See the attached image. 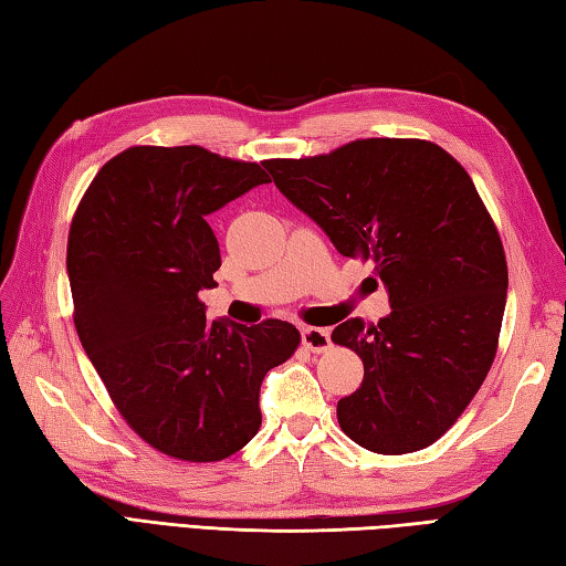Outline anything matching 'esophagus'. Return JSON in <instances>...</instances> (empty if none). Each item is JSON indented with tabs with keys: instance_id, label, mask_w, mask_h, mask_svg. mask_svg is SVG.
<instances>
[{
	"instance_id": "esophagus-1",
	"label": "esophagus",
	"mask_w": 566,
	"mask_h": 566,
	"mask_svg": "<svg viewBox=\"0 0 566 566\" xmlns=\"http://www.w3.org/2000/svg\"><path fill=\"white\" fill-rule=\"evenodd\" d=\"M302 343L311 353H326L331 347V331L328 328H304Z\"/></svg>"
}]
</instances>
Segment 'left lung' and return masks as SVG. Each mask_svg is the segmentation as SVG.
Segmentation results:
<instances>
[{"label": "left lung", "mask_w": 566, "mask_h": 566, "mask_svg": "<svg viewBox=\"0 0 566 566\" xmlns=\"http://www.w3.org/2000/svg\"><path fill=\"white\" fill-rule=\"evenodd\" d=\"M264 167L340 255L375 262L389 292L377 326L350 318L331 335L365 365L359 389L338 401L343 432L379 454L428 448L484 384L506 308V252L472 177L418 138L353 140Z\"/></svg>", "instance_id": "obj_1"}]
</instances>
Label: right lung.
I'll return each mask as SVG.
<instances>
[{"label": "right lung", "mask_w": 566, "mask_h": 566, "mask_svg": "<svg viewBox=\"0 0 566 566\" xmlns=\"http://www.w3.org/2000/svg\"><path fill=\"white\" fill-rule=\"evenodd\" d=\"M270 177L199 146H134L84 191L67 235L75 328L118 413L150 448L219 462L260 430V384L302 335L207 321L221 250L207 216Z\"/></svg>", "instance_id": "obj_1"}]
</instances>
